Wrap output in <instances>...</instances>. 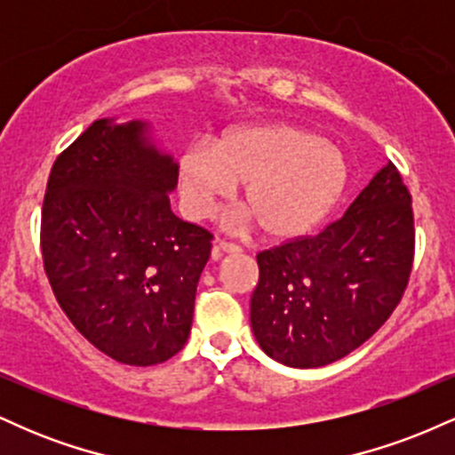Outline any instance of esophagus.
I'll list each match as a JSON object with an SVG mask.
<instances>
[{
  "label": "esophagus",
  "mask_w": 455,
  "mask_h": 455,
  "mask_svg": "<svg viewBox=\"0 0 455 455\" xmlns=\"http://www.w3.org/2000/svg\"><path fill=\"white\" fill-rule=\"evenodd\" d=\"M237 252H239V245H235L231 242H218L212 250V259L218 260L222 254H237Z\"/></svg>",
  "instance_id": "obj_1"
}]
</instances>
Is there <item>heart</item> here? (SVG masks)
Wrapping results in <instances>:
<instances>
[{
	"mask_svg": "<svg viewBox=\"0 0 455 455\" xmlns=\"http://www.w3.org/2000/svg\"><path fill=\"white\" fill-rule=\"evenodd\" d=\"M177 184L190 218H207L243 184V205L260 231L284 242L325 220L347 190L348 164L315 130L265 122L227 130L213 148L190 145Z\"/></svg>",
	"mask_w": 455,
	"mask_h": 455,
	"instance_id": "1",
	"label": "heart"
}]
</instances>
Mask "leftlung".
I'll return each instance as SVG.
<instances>
[{"label": "left lung", "mask_w": 455, "mask_h": 455, "mask_svg": "<svg viewBox=\"0 0 455 455\" xmlns=\"http://www.w3.org/2000/svg\"><path fill=\"white\" fill-rule=\"evenodd\" d=\"M415 257L409 188L391 162L340 220L257 254L250 325L291 368H321L355 351L404 295Z\"/></svg>", "instance_id": "8db88e82"}]
</instances>
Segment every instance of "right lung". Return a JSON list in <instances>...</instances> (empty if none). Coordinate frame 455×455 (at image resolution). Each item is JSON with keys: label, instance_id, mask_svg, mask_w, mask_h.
Masks as SVG:
<instances>
[{"label": "right lung", "instance_id": "add662e5", "mask_svg": "<svg viewBox=\"0 0 455 455\" xmlns=\"http://www.w3.org/2000/svg\"><path fill=\"white\" fill-rule=\"evenodd\" d=\"M177 169L139 119H98L51 169L40 227L51 289L119 363H162L190 336L213 235L171 212Z\"/></svg>", "mask_w": 455, "mask_h": 455}]
</instances>
